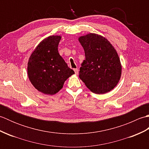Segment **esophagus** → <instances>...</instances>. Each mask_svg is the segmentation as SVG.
<instances>
[{
    "instance_id": "34e87169",
    "label": "esophagus",
    "mask_w": 149,
    "mask_h": 149,
    "mask_svg": "<svg viewBox=\"0 0 149 149\" xmlns=\"http://www.w3.org/2000/svg\"><path fill=\"white\" fill-rule=\"evenodd\" d=\"M74 70L75 72V74H76V75H77L78 74V69L77 68H75V69H74Z\"/></svg>"
}]
</instances>
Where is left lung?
Listing matches in <instances>:
<instances>
[{
  "label": "left lung",
  "instance_id": "left-lung-1",
  "mask_svg": "<svg viewBox=\"0 0 149 149\" xmlns=\"http://www.w3.org/2000/svg\"><path fill=\"white\" fill-rule=\"evenodd\" d=\"M78 40L86 58L80 68L79 78L94 93L109 92L118 83L122 74L116 50L106 38L97 34H87Z\"/></svg>",
  "mask_w": 149,
  "mask_h": 149
}]
</instances>
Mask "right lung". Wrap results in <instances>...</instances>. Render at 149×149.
<instances>
[{"mask_svg": "<svg viewBox=\"0 0 149 149\" xmlns=\"http://www.w3.org/2000/svg\"><path fill=\"white\" fill-rule=\"evenodd\" d=\"M61 36H50L34 49L27 63V74L31 84L45 95H54L65 81L74 74L58 52Z\"/></svg>", "mask_w": 149, "mask_h": 149, "instance_id": "obj_1", "label": "right lung"}]
</instances>
